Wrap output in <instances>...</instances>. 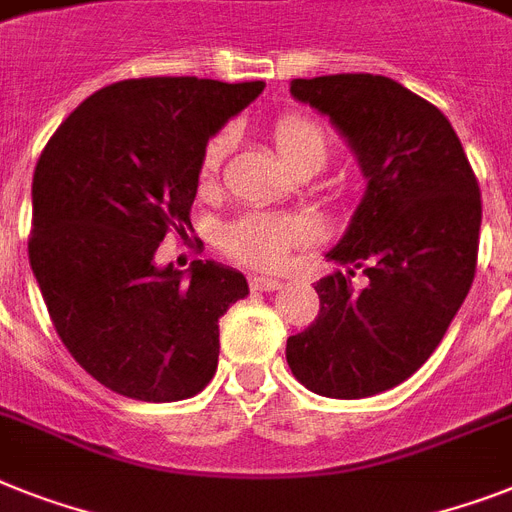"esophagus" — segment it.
<instances>
[{"instance_id": "1", "label": "esophagus", "mask_w": 512, "mask_h": 512, "mask_svg": "<svg viewBox=\"0 0 512 512\" xmlns=\"http://www.w3.org/2000/svg\"><path fill=\"white\" fill-rule=\"evenodd\" d=\"M249 289L252 292H276V289H281V281L273 276H252L249 278Z\"/></svg>"}]
</instances>
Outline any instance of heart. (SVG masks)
<instances>
[{"label": "heart", "mask_w": 512, "mask_h": 512, "mask_svg": "<svg viewBox=\"0 0 512 512\" xmlns=\"http://www.w3.org/2000/svg\"><path fill=\"white\" fill-rule=\"evenodd\" d=\"M273 141L278 152L292 170L315 168L321 170L328 157V134L321 120L305 112H286L273 123ZM234 141L231 128H220L210 136L199 162V181L210 184L218 176ZM310 239V223L299 215H276L252 210L239 218L223 223L218 231V244L231 260L249 268H276L286 260L289 249L302 247Z\"/></svg>", "instance_id": "obj_1"}]
</instances>
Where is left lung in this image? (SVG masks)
Wrapping results in <instances>:
<instances>
[{"label": "left lung", "mask_w": 512, "mask_h": 512, "mask_svg": "<svg viewBox=\"0 0 512 512\" xmlns=\"http://www.w3.org/2000/svg\"><path fill=\"white\" fill-rule=\"evenodd\" d=\"M355 149L368 189L315 284L321 310L286 339L310 392L360 400L413 376L439 347L476 276L481 191L455 128L402 83L371 73L294 78ZM363 269L366 286L351 284Z\"/></svg>", "instance_id": "8db88e82"}]
</instances>
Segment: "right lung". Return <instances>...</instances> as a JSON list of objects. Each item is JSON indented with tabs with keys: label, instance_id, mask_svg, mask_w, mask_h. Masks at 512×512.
Listing matches in <instances>:
<instances>
[{
	"label": "right lung",
	"instance_id": "add662e5",
	"mask_svg": "<svg viewBox=\"0 0 512 512\" xmlns=\"http://www.w3.org/2000/svg\"><path fill=\"white\" fill-rule=\"evenodd\" d=\"M265 89L152 76L83 99L33 173L28 260L54 331L76 363L115 394L178 402L218 368V321L247 278L194 260L189 278L157 268L170 231L186 236L210 136Z\"/></svg>",
	"mask_w": 512,
	"mask_h": 512
}]
</instances>
